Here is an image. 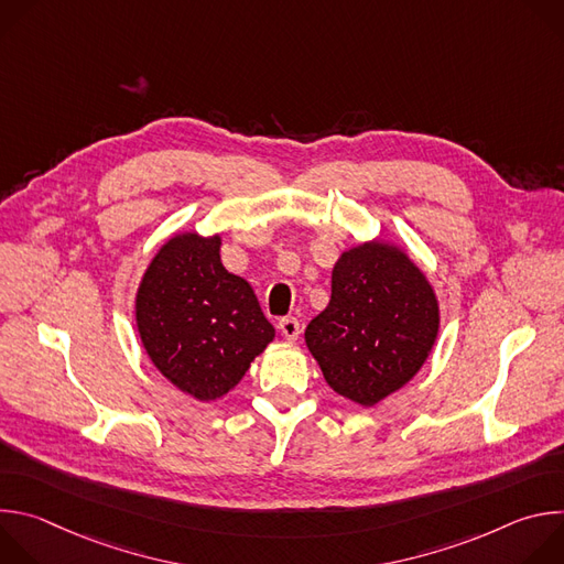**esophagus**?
Listing matches in <instances>:
<instances>
[{
	"instance_id": "1",
	"label": "esophagus",
	"mask_w": 564,
	"mask_h": 564,
	"mask_svg": "<svg viewBox=\"0 0 564 564\" xmlns=\"http://www.w3.org/2000/svg\"><path fill=\"white\" fill-rule=\"evenodd\" d=\"M279 330H281V335H283L285 339H290V341L299 339V335H301V324H299V318H294V316H285V318H281V321H279Z\"/></svg>"
}]
</instances>
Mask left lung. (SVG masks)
I'll list each match as a JSON object with an SVG mask.
<instances>
[{
  "label": "left lung",
  "instance_id": "left-lung-1",
  "mask_svg": "<svg viewBox=\"0 0 564 564\" xmlns=\"http://www.w3.org/2000/svg\"><path fill=\"white\" fill-rule=\"evenodd\" d=\"M437 328L420 268L392 246L366 243L337 261L330 303L307 324L305 344L335 392L375 406L415 377Z\"/></svg>",
  "mask_w": 564,
  "mask_h": 564
}]
</instances>
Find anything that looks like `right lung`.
<instances>
[{
	"instance_id": "obj_1",
	"label": "right lung",
	"mask_w": 564,
	"mask_h": 564,
	"mask_svg": "<svg viewBox=\"0 0 564 564\" xmlns=\"http://www.w3.org/2000/svg\"><path fill=\"white\" fill-rule=\"evenodd\" d=\"M218 250L220 236H174L147 268L135 299L153 366L200 401L234 388L274 339L254 290L223 268Z\"/></svg>"
}]
</instances>
